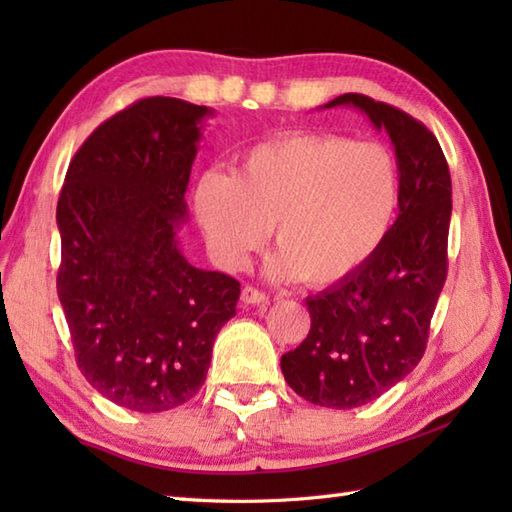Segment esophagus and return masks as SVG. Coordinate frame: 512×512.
Returning a JSON list of instances; mask_svg holds the SVG:
<instances>
[{"label":"esophagus","mask_w":512,"mask_h":512,"mask_svg":"<svg viewBox=\"0 0 512 512\" xmlns=\"http://www.w3.org/2000/svg\"><path fill=\"white\" fill-rule=\"evenodd\" d=\"M242 303H246V306H264V303H268V297L262 290L246 286L242 288Z\"/></svg>","instance_id":"1"}]
</instances>
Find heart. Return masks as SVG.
<instances>
[{"label":"heart","instance_id":"obj_1","mask_svg":"<svg viewBox=\"0 0 512 512\" xmlns=\"http://www.w3.org/2000/svg\"><path fill=\"white\" fill-rule=\"evenodd\" d=\"M398 189V165L383 145L295 134L250 149L235 176L204 171L193 206L224 268H242L273 224L279 248L268 259V275L323 286L352 273L380 246Z\"/></svg>","mask_w":512,"mask_h":512}]
</instances>
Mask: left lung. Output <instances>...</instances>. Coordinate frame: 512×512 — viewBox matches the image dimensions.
Returning <instances> with one entry per match:
<instances>
[{"label":"left lung","mask_w":512,"mask_h":512,"mask_svg":"<svg viewBox=\"0 0 512 512\" xmlns=\"http://www.w3.org/2000/svg\"><path fill=\"white\" fill-rule=\"evenodd\" d=\"M354 107L385 129L398 165V217L365 262L306 299L310 332L281 356L286 383L312 405L354 409L376 400L420 363L447 279L451 173L438 138L416 118L363 94Z\"/></svg>","instance_id":"left-lung-1"}]
</instances>
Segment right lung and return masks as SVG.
Listing matches in <instances>:
<instances>
[{"label": "right lung", "instance_id": "right-lung-1", "mask_svg": "<svg viewBox=\"0 0 512 512\" xmlns=\"http://www.w3.org/2000/svg\"><path fill=\"white\" fill-rule=\"evenodd\" d=\"M215 112L151 96L96 127L57 204L59 301L85 380L118 407L158 413L198 394L239 281L182 255L189 176Z\"/></svg>", "mask_w": 512, "mask_h": 512}]
</instances>
